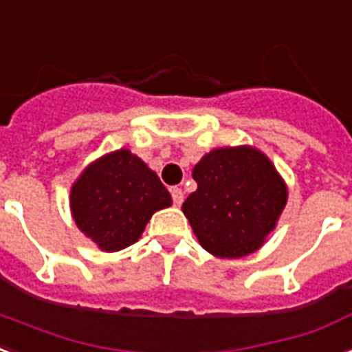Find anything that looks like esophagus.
Masks as SVG:
<instances>
[{
    "label": "esophagus",
    "mask_w": 352,
    "mask_h": 352,
    "mask_svg": "<svg viewBox=\"0 0 352 352\" xmlns=\"http://www.w3.org/2000/svg\"><path fill=\"white\" fill-rule=\"evenodd\" d=\"M170 196H173L174 206L176 207L182 206V201H184V190L178 189V187H173V189H170Z\"/></svg>",
    "instance_id": "obj_1"
}]
</instances>
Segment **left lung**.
Segmentation results:
<instances>
[{
  "instance_id": "1",
  "label": "left lung",
  "mask_w": 352,
  "mask_h": 352,
  "mask_svg": "<svg viewBox=\"0 0 352 352\" xmlns=\"http://www.w3.org/2000/svg\"><path fill=\"white\" fill-rule=\"evenodd\" d=\"M198 189L182 211L204 250L246 257L263 246L287 206L288 189L268 156L253 146H224L192 168Z\"/></svg>"
}]
</instances>
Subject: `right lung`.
Returning <instances> with one entry per match:
<instances>
[{"label":"right lung","instance_id":"add662e5","mask_svg":"<svg viewBox=\"0 0 352 352\" xmlns=\"http://www.w3.org/2000/svg\"><path fill=\"white\" fill-rule=\"evenodd\" d=\"M170 204L157 174L128 148L89 163L69 195L75 224L102 252L138 242L152 214Z\"/></svg>","mask_w":352,"mask_h":352}]
</instances>
